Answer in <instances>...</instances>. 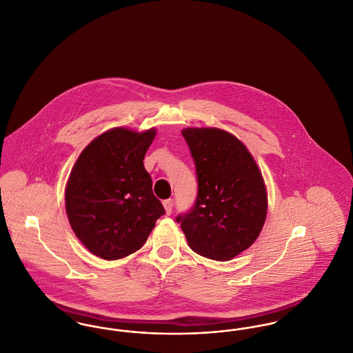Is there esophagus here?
<instances>
[{"label": "esophagus", "instance_id": "34e87169", "mask_svg": "<svg viewBox=\"0 0 353 353\" xmlns=\"http://www.w3.org/2000/svg\"><path fill=\"white\" fill-rule=\"evenodd\" d=\"M163 205H164V208H165V213L170 214V213H172V209H173V200H172V199L164 200Z\"/></svg>", "mask_w": 353, "mask_h": 353}]
</instances>
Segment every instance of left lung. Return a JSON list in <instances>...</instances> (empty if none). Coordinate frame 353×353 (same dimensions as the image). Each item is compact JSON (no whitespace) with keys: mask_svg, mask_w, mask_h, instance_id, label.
I'll return each instance as SVG.
<instances>
[{"mask_svg":"<svg viewBox=\"0 0 353 353\" xmlns=\"http://www.w3.org/2000/svg\"><path fill=\"white\" fill-rule=\"evenodd\" d=\"M196 164L194 206L176 217L189 248L214 261H230L261 233L268 193L255 160L234 134L219 128L183 130Z\"/></svg>","mask_w":353,"mask_h":353,"instance_id":"obj_1","label":"left lung"}]
</instances>
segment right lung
<instances>
[{"label":"right lung","instance_id":"add662e5","mask_svg":"<svg viewBox=\"0 0 353 353\" xmlns=\"http://www.w3.org/2000/svg\"><path fill=\"white\" fill-rule=\"evenodd\" d=\"M154 136V128H112L94 139L71 169L65 194L68 222L99 258L114 261L139 250L165 214L143 163Z\"/></svg>","mask_w":353,"mask_h":353}]
</instances>
